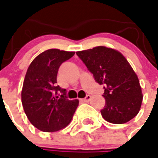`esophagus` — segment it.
Listing matches in <instances>:
<instances>
[{
  "label": "esophagus",
  "mask_w": 158,
  "mask_h": 158,
  "mask_svg": "<svg viewBox=\"0 0 158 158\" xmlns=\"http://www.w3.org/2000/svg\"><path fill=\"white\" fill-rule=\"evenodd\" d=\"M91 99V96L89 95V94H87L86 96H85V98H84V99H82V101H84V102H89V100H90Z\"/></svg>",
  "instance_id": "esophagus-1"
}]
</instances>
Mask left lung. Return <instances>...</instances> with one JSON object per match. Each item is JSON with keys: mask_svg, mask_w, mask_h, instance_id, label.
<instances>
[{"mask_svg": "<svg viewBox=\"0 0 158 158\" xmlns=\"http://www.w3.org/2000/svg\"><path fill=\"white\" fill-rule=\"evenodd\" d=\"M98 84L104 85L106 106L102 117L113 124H124L138 114L142 102L137 75L121 52L104 46L76 52Z\"/></svg>", "mask_w": 158, "mask_h": 158, "instance_id": "obj_1", "label": "left lung"}]
</instances>
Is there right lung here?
Masks as SVG:
<instances>
[{"label":"right lung","instance_id":"add662e5","mask_svg":"<svg viewBox=\"0 0 158 158\" xmlns=\"http://www.w3.org/2000/svg\"><path fill=\"white\" fill-rule=\"evenodd\" d=\"M74 52L48 49L37 56L26 73L22 103L26 115L36 128L45 132L63 129L70 123L79 100H70L66 89L57 83L58 69Z\"/></svg>","mask_w":158,"mask_h":158}]
</instances>
